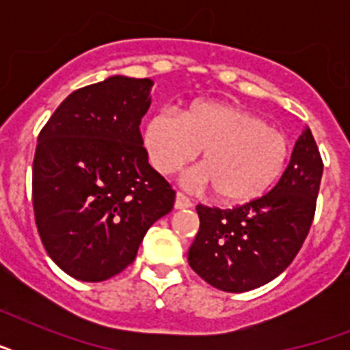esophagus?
I'll return each mask as SVG.
<instances>
[{"instance_id": "obj_1", "label": "esophagus", "mask_w": 350, "mask_h": 350, "mask_svg": "<svg viewBox=\"0 0 350 350\" xmlns=\"http://www.w3.org/2000/svg\"><path fill=\"white\" fill-rule=\"evenodd\" d=\"M174 207L176 208H189V207H192V202L185 196V194H183V192H178V194H176Z\"/></svg>"}]
</instances>
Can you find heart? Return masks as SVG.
<instances>
[{"instance_id": "1", "label": "heart", "mask_w": 350, "mask_h": 350, "mask_svg": "<svg viewBox=\"0 0 350 350\" xmlns=\"http://www.w3.org/2000/svg\"><path fill=\"white\" fill-rule=\"evenodd\" d=\"M143 145L154 169L174 174L203 148L200 185H211L219 202L245 205L276 185L288 161V139L267 120L224 101H194L181 112L148 118Z\"/></svg>"}]
</instances>
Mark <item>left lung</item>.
Returning a JSON list of instances; mask_svg holds the SVG:
<instances>
[{
  "label": "left lung",
  "instance_id": "1",
  "mask_svg": "<svg viewBox=\"0 0 350 350\" xmlns=\"http://www.w3.org/2000/svg\"><path fill=\"white\" fill-rule=\"evenodd\" d=\"M321 174L320 150L305 129L265 196L227 211L198 205L200 230L189 249L192 271L225 293H247L280 276L309 234Z\"/></svg>",
  "mask_w": 350,
  "mask_h": 350
}]
</instances>
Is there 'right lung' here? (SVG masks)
Returning <instances> with one entry per match:
<instances>
[{"label": "right lung", "instance_id": "obj_1", "mask_svg": "<svg viewBox=\"0 0 350 350\" xmlns=\"http://www.w3.org/2000/svg\"><path fill=\"white\" fill-rule=\"evenodd\" d=\"M154 81L111 76L74 90L41 129L32 205L46 254L79 282H105L134 261L176 192L148 165L139 123Z\"/></svg>", "mask_w": 350, "mask_h": 350}]
</instances>
